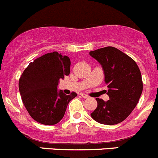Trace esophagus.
Wrapping results in <instances>:
<instances>
[{
  "instance_id": "34e87169",
  "label": "esophagus",
  "mask_w": 158,
  "mask_h": 158,
  "mask_svg": "<svg viewBox=\"0 0 158 158\" xmlns=\"http://www.w3.org/2000/svg\"><path fill=\"white\" fill-rule=\"evenodd\" d=\"M81 96L82 98H88V95H87V94H81Z\"/></svg>"
}]
</instances>
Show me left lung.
I'll use <instances>...</instances> for the list:
<instances>
[{"label": "left lung", "instance_id": "obj_1", "mask_svg": "<svg viewBox=\"0 0 158 158\" xmlns=\"http://www.w3.org/2000/svg\"><path fill=\"white\" fill-rule=\"evenodd\" d=\"M90 56L102 67L109 100L96 98L98 106L91 114L96 122L115 125L130 115L143 91L140 70L136 63L112 46L91 51Z\"/></svg>", "mask_w": 158, "mask_h": 158}]
</instances>
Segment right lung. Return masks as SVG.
I'll return each mask as SVG.
<instances>
[{
	"instance_id": "obj_1",
	"label": "right lung",
	"mask_w": 158,
	"mask_h": 158,
	"mask_svg": "<svg viewBox=\"0 0 158 158\" xmlns=\"http://www.w3.org/2000/svg\"><path fill=\"white\" fill-rule=\"evenodd\" d=\"M70 60L57 52L37 58L25 68L19 88L25 109L31 118L44 125H55L64 117L67 105L77 96L58 91L60 79L70 73Z\"/></svg>"
}]
</instances>
